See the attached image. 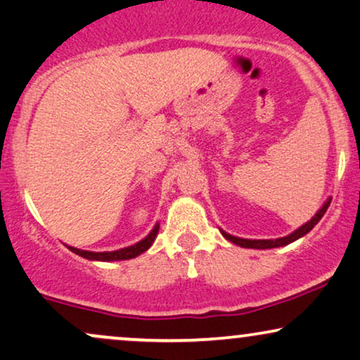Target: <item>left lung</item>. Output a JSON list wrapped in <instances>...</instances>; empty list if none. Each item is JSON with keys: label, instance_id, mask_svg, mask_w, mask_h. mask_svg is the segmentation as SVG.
Instances as JSON below:
<instances>
[{"label": "left lung", "instance_id": "obj_1", "mask_svg": "<svg viewBox=\"0 0 360 360\" xmlns=\"http://www.w3.org/2000/svg\"><path fill=\"white\" fill-rule=\"evenodd\" d=\"M329 205H330V200H327L326 203H323V207L317 212L316 217H314L312 220L307 221V224L302 225V227H300V229H297L294 233L287 235V237H282V238H275V240H272V238H270V240H248V238H238V237H233V235L225 233L224 230H221V235H224V237L227 238V240L237 243V245H240V247H245V248H275V247L288 245V243H292L294 240H297V238L304 237L305 233H309L310 230L316 227V225L319 224V220H321L322 217H323V214H326V212H327V208H329Z\"/></svg>", "mask_w": 360, "mask_h": 360}]
</instances>
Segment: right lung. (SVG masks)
<instances>
[{"label":"right lung","instance_id":"add662e5","mask_svg":"<svg viewBox=\"0 0 360 360\" xmlns=\"http://www.w3.org/2000/svg\"><path fill=\"white\" fill-rule=\"evenodd\" d=\"M158 227H160L158 224L155 225V229L148 235H146L141 242L135 243V245H131V247L120 248V250H115V252H86V250H79V248H75V247H68V248L72 252H75L77 255H82V257H85V259H90V260H101V262L128 260V259H133V257L143 254L145 250H148V248L152 247L155 237H157V233H158Z\"/></svg>","mask_w":360,"mask_h":360}]
</instances>
